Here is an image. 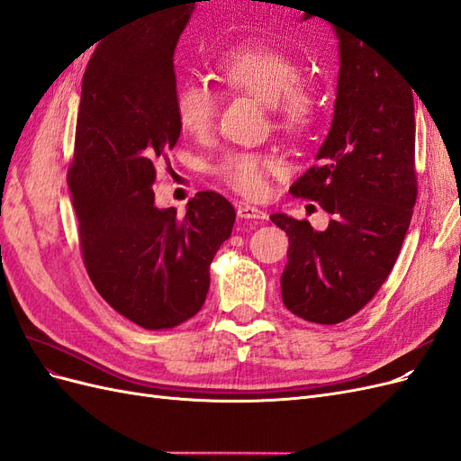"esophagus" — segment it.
Instances as JSON below:
<instances>
[{
  "instance_id": "34e87169",
  "label": "esophagus",
  "mask_w": 461,
  "mask_h": 461,
  "mask_svg": "<svg viewBox=\"0 0 461 461\" xmlns=\"http://www.w3.org/2000/svg\"><path fill=\"white\" fill-rule=\"evenodd\" d=\"M236 209H239V217H242V219H258V221H265V219H267V213L261 212V209H258V207H254V205L240 203Z\"/></svg>"
}]
</instances>
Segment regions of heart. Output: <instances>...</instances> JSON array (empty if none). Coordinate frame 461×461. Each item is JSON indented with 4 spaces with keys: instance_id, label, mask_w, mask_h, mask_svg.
<instances>
[{
    "instance_id": "b5f03b06",
    "label": "heart",
    "mask_w": 461,
    "mask_h": 461,
    "mask_svg": "<svg viewBox=\"0 0 461 461\" xmlns=\"http://www.w3.org/2000/svg\"><path fill=\"white\" fill-rule=\"evenodd\" d=\"M215 75L229 90L254 95L273 109L286 131L308 127L317 111V94L303 85L302 68L292 55L265 46H240L227 51L215 65ZM175 113L180 129L194 138L213 131L217 97L200 82H186L175 94ZM285 169V163L267 153L229 151L212 167V173L234 192L259 198L267 190V176Z\"/></svg>"
}]
</instances>
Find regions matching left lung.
Returning <instances> with one entry per match:
<instances>
[{"label": "left lung", "mask_w": 461, "mask_h": 461, "mask_svg": "<svg viewBox=\"0 0 461 461\" xmlns=\"http://www.w3.org/2000/svg\"><path fill=\"white\" fill-rule=\"evenodd\" d=\"M325 21L340 55L334 115L315 165L290 192L332 219L325 230L286 213L271 221L290 244L281 276L288 312L334 325L364 308L400 254L417 198L415 115L396 68L344 17Z\"/></svg>", "instance_id": "1"}]
</instances>
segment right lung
Wrapping results in <instances>:
<instances>
[{"instance_id":"1","label":"right lung","mask_w":461,"mask_h":461,"mask_svg":"<svg viewBox=\"0 0 461 461\" xmlns=\"http://www.w3.org/2000/svg\"><path fill=\"white\" fill-rule=\"evenodd\" d=\"M198 0H169L95 50L82 80L68 190L86 271L132 323L171 329L196 315L209 267L230 239L234 207L203 190L176 209L156 205L158 165L180 136L173 55Z\"/></svg>"}]
</instances>
